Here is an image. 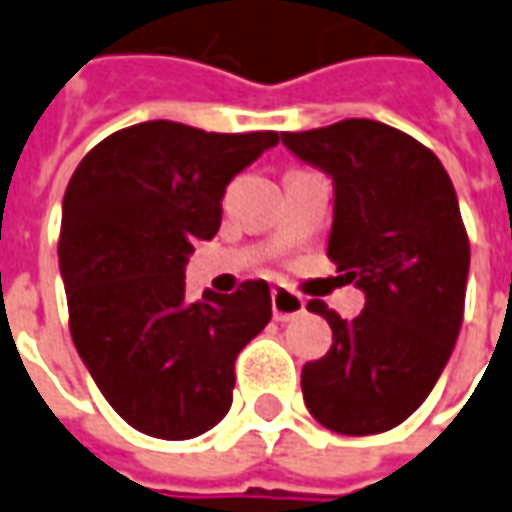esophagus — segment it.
<instances>
[{"instance_id": "esophagus-1", "label": "esophagus", "mask_w": 512, "mask_h": 512, "mask_svg": "<svg viewBox=\"0 0 512 512\" xmlns=\"http://www.w3.org/2000/svg\"><path fill=\"white\" fill-rule=\"evenodd\" d=\"M270 304H273V315L279 318V321H290V318H296L304 312V298L293 293V290H287V287H273V293H270Z\"/></svg>"}]
</instances>
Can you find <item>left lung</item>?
<instances>
[{"label": "left lung", "mask_w": 512, "mask_h": 512, "mask_svg": "<svg viewBox=\"0 0 512 512\" xmlns=\"http://www.w3.org/2000/svg\"><path fill=\"white\" fill-rule=\"evenodd\" d=\"M281 143L332 180L327 256L366 296L355 321L307 304L329 321L332 346L301 369L304 403L346 437L389 431L423 406L462 327L471 245L454 183L437 154L380 120Z\"/></svg>", "instance_id": "8db88e82"}]
</instances>
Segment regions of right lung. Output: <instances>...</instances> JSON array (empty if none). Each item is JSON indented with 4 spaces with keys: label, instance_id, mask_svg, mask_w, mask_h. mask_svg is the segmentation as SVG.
Returning <instances> with one entry per match:
<instances>
[{
    "label": "right lung",
    "instance_id": "add662e5",
    "mask_svg": "<svg viewBox=\"0 0 512 512\" xmlns=\"http://www.w3.org/2000/svg\"><path fill=\"white\" fill-rule=\"evenodd\" d=\"M276 143L146 120L101 140L67 185L58 267L72 344L109 406L149 437L214 428L236 355L273 318L264 279L188 301L185 264L219 231L228 183Z\"/></svg>",
    "mask_w": 512,
    "mask_h": 512
}]
</instances>
